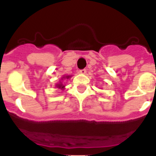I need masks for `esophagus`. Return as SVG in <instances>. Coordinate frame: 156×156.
Listing matches in <instances>:
<instances>
[{"label":"esophagus","instance_id":"34e87169","mask_svg":"<svg viewBox=\"0 0 156 156\" xmlns=\"http://www.w3.org/2000/svg\"><path fill=\"white\" fill-rule=\"evenodd\" d=\"M86 73H87V70L85 69H83L80 70V73L83 74V75H84V74H86Z\"/></svg>","mask_w":156,"mask_h":156}]
</instances>
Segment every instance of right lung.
Listing matches in <instances>:
<instances>
[{
    "label": "right lung",
    "instance_id": "1",
    "mask_svg": "<svg viewBox=\"0 0 156 156\" xmlns=\"http://www.w3.org/2000/svg\"><path fill=\"white\" fill-rule=\"evenodd\" d=\"M72 77V76L71 75H66V76H63L61 78V80L59 81L58 83H56L55 84V87H57V88H58V89H61V90H64L65 89V84L64 83H63V81L64 80H69V78H71Z\"/></svg>",
    "mask_w": 156,
    "mask_h": 156
}]
</instances>
